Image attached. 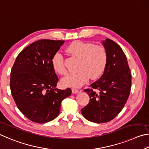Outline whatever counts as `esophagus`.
<instances>
[{"label": "esophagus", "mask_w": 149, "mask_h": 149, "mask_svg": "<svg viewBox=\"0 0 149 149\" xmlns=\"http://www.w3.org/2000/svg\"><path fill=\"white\" fill-rule=\"evenodd\" d=\"M79 92V91L77 89H76V88H72V92L73 93H78Z\"/></svg>", "instance_id": "esophagus-1"}]
</instances>
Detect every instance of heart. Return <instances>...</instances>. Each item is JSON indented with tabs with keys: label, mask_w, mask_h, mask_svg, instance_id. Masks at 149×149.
Masks as SVG:
<instances>
[{
	"label": "heart",
	"mask_w": 149,
	"mask_h": 149,
	"mask_svg": "<svg viewBox=\"0 0 149 149\" xmlns=\"http://www.w3.org/2000/svg\"><path fill=\"white\" fill-rule=\"evenodd\" d=\"M66 51L80 59L78 67L79 70L65 77L61 80L65 86L80 88L88 82L90 78L97 79L105 70L107 61V54L102 46L94 45L81 40L72 42L66 48ZM52 67L55 71L61 75L67 73L62 55L57 52L52 59Z\"/></svg>",
	"instance_id": "heart-1"
}]
</instances>
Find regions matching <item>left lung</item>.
<instances>
[{"instance_id":"left-lung-1","label":"left lung","mask_w":149,"mask_h":149,"mask_svg":"<svg viewBox=\"0 0 149 149\" xmlns=\"http://www.w3.org/2000/svg\"><path fill=\"white\" fill-rule=\"evenodd\" d=\"M103 44L107 54L106 67L100 79L84 90L90 100L81 109L85 118L95 123L108 122L120 113L132 86L131 72L120 46L109 38Z\"/></svg>"}]
</instances>
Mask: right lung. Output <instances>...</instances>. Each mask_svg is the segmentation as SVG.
Returning <instances> with one entry per match:
<instances>
[{"label":"right lung","mask_w":149,"mask_h":149,"mask_svg":"<svg viewBox=\"0 0 149 149\" xmlns=\"http://www.w3.org/2000/svg\"><path fill=\"white\" fill-rule=\"evenodd\" d=\"M64 40L42 39L18 54L10 72V90L17 108L28 119L46 123L59 115L61 101L71 90L56 88L58 77L52 59Z\"/></svg>","instance_id":"1"}]
</instances>
